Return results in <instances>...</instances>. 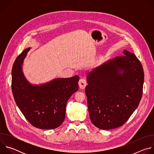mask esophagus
Here are the masks:
<instances>
[{
  "label": "esophagus",
  "instance_id": "34e87169",
  "mask_svg": "<svg viewBox=\"0 0 154 154\" xmlns=\"http://www.w3.org/2000/svg\"><path fill=\"white\" fill-rule=\"evenodd\" d=\"M79 87L81 89H84L86 85V81L85 79H81L79 80Z\"/></svg>",
  "mask_w": 154,
  "mask_h": 154
}]
</instances>
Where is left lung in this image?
<instances>
[{
    "instance_id": "8db88e82",
    "label": "left lung",
    "mask_w": 154,
    "mask_h": 154,
    "mask_svg": "<svg viewBox=\"0 0 154 154\" xmlns=\"http://www.w3.org/2000/svg\"><path fill=\"white\" fill-rule=\"evenodd\" d=\"M109 59L86 75L85 93L91 122L102 130L122 126L138 107L143 94L144 71L135 55Z\"/></svg>"
}]
</instances>
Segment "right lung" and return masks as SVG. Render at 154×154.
I'll return each mask as SVG.
<instances>
[{"instance_id": "add662e5", "label": "right lung", "mask_w": 154, "mask_h": 154, "mask_svg": "<svg viewBox=\"0 0 154 154\" xmlns=\"http://www.w3.org/2000/svg\"><path fill=\"white\" fill-rule=\"evenodd\" d=\"M30 49L23 51L13 64V97L20 112L32 125L41 129L56 128L64 120L68 99L79 90V77L55 78L38 85L30 83L24 75L23 65Z\"/></svg>"}]
</instances>
